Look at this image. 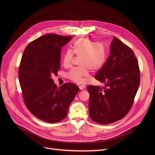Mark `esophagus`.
I'll list each match as a JSON object with an SVG mask.
<instances>
[{
    "label": "esophagus",
    "instance_id": "34e87169",
    "mask_svg": "<svg viewBox=\"0 0 155 155\" xmlns=\"http://www.w3.org/2000/svg\"><path fill=\"white\" fill-rule=\"evenodd\" d=\"M85 87V85H79V88L80 89V90H83V89Z\"/></svg>",
    "mask_w": 155,
    "mask_h": 155
}]
</instances>
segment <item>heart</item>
<instances>
[{
  "label": "heart",
  "instance_id": "b5f03b06",
  "mask_svg": "<svg viewBox=\"0 0 155 155\" xmlns=\"http://www.w3.org/2000/svg\"><path fill=\"white\" fill-rule=\"evenodd\" d=\"M73 51L68 50L63 56L64 67H70L74 53L78 56L80 64L82 67L73 68L68 73V78L77 83H84V78L89 73V68L96 70L101 68L106 58V50L101 43H96L87 38H80L73 45Z\"/></svg>",
  "mask_w": 155,
  "mask_h": 155
}]
</instances>
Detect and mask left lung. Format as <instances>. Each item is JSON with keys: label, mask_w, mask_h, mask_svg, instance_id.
Segmentation results:
<instances>
[{"label": "left lung", "mask_w": 155, "mask_h": 155, "mask_svg": "<svg viewBox=\"0 0 155 155\" xmlns=\"http://www.w3.org/2000/svg\"><path fill=\"white\" fill-rule=\"evenodd\" d=\"M110 55L95 78L105 86L88 85L89 116L97 123L109 124L124 118L131 109L140 84V71L133 51L116 37Z\"/></svg>", "instance_id": "left-lung-1"}]
</instances>
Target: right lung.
I'll return each mask as SVG.
<instances>
[{
    "instance_id": "obj_1",
    "label": "right lung",
    "mask_w": 155,
    "mask_h": 155,
    "mask_svg": "<svg viewBox=\"0 0 155 155\" xmlns=\"http://www.w3.org/2000/svg\"><path fill=\"white\" fill-rule=\"evenodd\" d=\"M71 36L47 34L32 41L25 48L18 75L23 101L37 118L49 123H58L67 116L68 108L78 87L65 83L59 88L51 77L60 69L61 48Z\"/></svg>"
}]
</instances>
